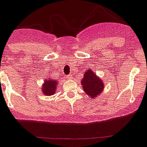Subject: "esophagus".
<instances>
[{
  "label": "esophagus",
  "instance_id": "obj_1",
  "mask_svg": "<svg viewBox=\"0 0 147 147\" xmlns=\"http://www.w3.org/2000/svg\"><path fill=\"white\" fill-rule=\"evenodd\" d=\"M66 79H67V80H71V79H72V77L71 76V75H67V76L65 77Z\"/></svg>",
  "mask_w": 147,
  "mask_h": 147
}]
</instances>
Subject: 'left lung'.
<instances>
[{
  "label": "left lung",
  "instance_id": "left-lung-1",
  "mask_svg": "<svg viewBox=\"0 0 147 147\" xmlns=\"http://www.w3.org/2000/svg\"><path fill=\"white\" fill-rule=\"evenodd\" d=\"M83 90L91 98L99 96L104 90V83L91 69H88L81 80Z\"/></svg>",
  "mask_w": 147,
  "mask_h": 147
}]
</instances>
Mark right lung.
<instances>
[{
    "instance_id": "add662e5",
    "label": "right lung",
    "mask_w": 147,
    "mask_h": 147,
    "mask_svg": "<svg viewBox=\"0 0 147 147\" xmlns=\"http://www.w3.org/2000/svg\"><path fill=\"white\" fill-rule=\"evenodd\" d=\"M57 84H58L57 80H55L54 79H51V78H49L47 80L46 79L42 86L43 94L46 96L53 95L57 90Z\"/></svg>"
}]
</instances>
